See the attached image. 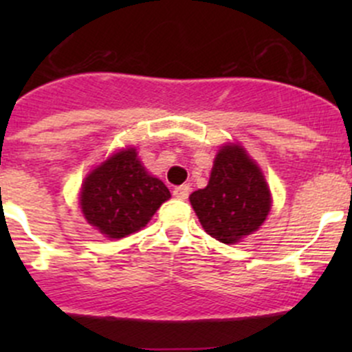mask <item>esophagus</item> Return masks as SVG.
<instances>
[{
	"label": "esophagus",
	"mask_w": 352,
	"mask_h": 352,
	"mask_svg": "<svg viewBox=\"0 0 352 352\" xmlns=\"http://www.w3.org/2000/svg\"><path fill=\"white\" fill-rule=\"evenodd\" d=\"M189 194H190V187L187 186V184H184V186H179V187H175V189H173V197H177V199H187L189 197Z\"/></svg>",
	"instance_id": "1"
}]
</instances>
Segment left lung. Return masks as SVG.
Wrapping results in <instances>:
<instances>
[{
  "label": "left lung",
  "mask_w": 352,
  "mask_h": 352,
  "mask_svg": "<svg viewBox=\"0 0 352 352\" xmlns=\"http://www.w3.org/2000/svg\"><path fill=\"white\" fill-rule=\"evenodd\" d=\"M189 199L206 233L226 245L257 232L272 204L261 168L240 144L221 146L208 186Z\"/></svg>",
  "instance_id": "1"
}]
</instances>
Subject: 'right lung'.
I'll return each mask as SVG.
<instances>
[{
  "label": "right lung",
  "mask_w": 352,
  "mask_h": 352,
  "mask_svg": "<svg viewBox=\"0 0 352 352\" xmlns=\"http://www.w3.org/2000/svg\"><path fill=\"white\" fill-rule=\"evenodd\" d=\"M170 190L150 175L134 148H126L91 170L81 186L85 219L107 239H124L148 225Z\"/></svg>",
  "instance_id": "1"
}]
</instances>
